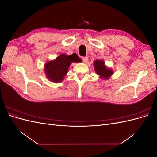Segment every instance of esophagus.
I'll return each instance as SVG.
<instances>
[{
    "label": "esophagus",
    "instance_id": "34e87169",
    "mask_svg": "<svg viewBox=\"0 0 157 157\" xmlns=\"http://www.w3.org/2000/svg\"><path fill=\"white\" fill-rule=\"evenodd\" d=\"M82 59V61H83L84 63H86L87 61H88V57H83Z\"/></svg>",
    "mask_w": 157,
    "mask_h": 157
}]
</instances>
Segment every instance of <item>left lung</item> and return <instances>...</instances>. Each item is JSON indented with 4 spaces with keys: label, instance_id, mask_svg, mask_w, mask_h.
Returning a JSON list of instances; mask_svg holds the SVG:
<instances>
[{
    "label": "left lung",
    "instance_id": "left-lung-1",
    "mask_svg": "<svg viewBox=\"0 0 157 157\" xmlns=\"http://www.w3.org/2000/svg\"><path fill=\"white\" fill-rule=\"evenodd\" d=\"M94 65L96 74L103 79H107L113 74V71L107 67L103 61L96 60L94 62Z\"/></svg>",
    "mask_w": 157,
    "mask_h": 157
}]
</instances>
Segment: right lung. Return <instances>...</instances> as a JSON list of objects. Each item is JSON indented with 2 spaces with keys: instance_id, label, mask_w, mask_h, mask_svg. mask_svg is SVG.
I'll return each mask as SVG.
<instances>
[{
  "instance_id": "obj_1",
  "label": "right lung",
  "mask_w": 157,
  "mask_h": 157,
  "mask_svg": "<svg viewBox=\"0 0 157 157\" xmlns=\"http://www.w3.org/2000/svg\"><path fill=\"white\" fill-rule=\"evenodd\" d=\"M77 54L72 55L60 54L56 59L46 62L44 65V73L50 81L58 83L64 79V76L67 73L68 69L72 62H81Z\"/></svg>"
}]
</instances>
